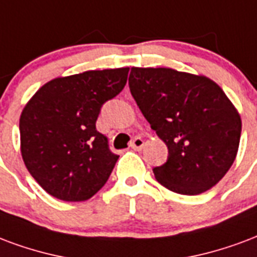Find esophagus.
<instances>
[{"instance_id":"1","label":"esophagus","mask_w":257,"mask_h":257,"mask_svg":"<svg viewBox=\"0 0 257 257\" xmlns=\"http://www.w3.org/2000/svg\"><path fill=\"white\" fill-rule=\"evenodd\" d=\"M131 147L134 148V150H142L144 147V140L142 138H135L132 140V143H131Z\"/></svg>"}]
</instances>
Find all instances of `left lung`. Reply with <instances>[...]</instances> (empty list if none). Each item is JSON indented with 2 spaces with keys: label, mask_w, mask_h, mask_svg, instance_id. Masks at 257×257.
Returning a JSON list of instances; mask_svg holds the SVG:
<instances>
[{
  "label": "left lung",
  "mask_w": 257,
  "mask_h": 257,
  "mask_svg": "<svg viewBox=\"0 0 257 257\" xmlns=\"http://www.w3.org/2000/svg\"><path fill=\"white\" fill-rule=\"evenodd\" d=\"M131 94L167 146L157 181L181 195H199L229 172L240 146L241 117L215 81L172 68H132Z\"/></svg>",
  "instance_id": "1"
}]
</instances>
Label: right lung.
Listing matches in <instances>:
<instances>
[{
  "label": "right lung",
  "mask_w": 257,
  "mask_h": 257,
  "mask_svg": "<svg viewBox=\"0 0 257 257\" xmlns=\"http://www.w3.org/2000/svg\"><path fill=\"white\" fill-rule=\"evenodd\" d=\"M129 68L87 70L53 79L20 115L26 167L45 191L64 201L88 200L103 187L118 159L96 131L106 100L126 84Z\"/></svg>",
  "instance_id": "1"
}]
</instances>
